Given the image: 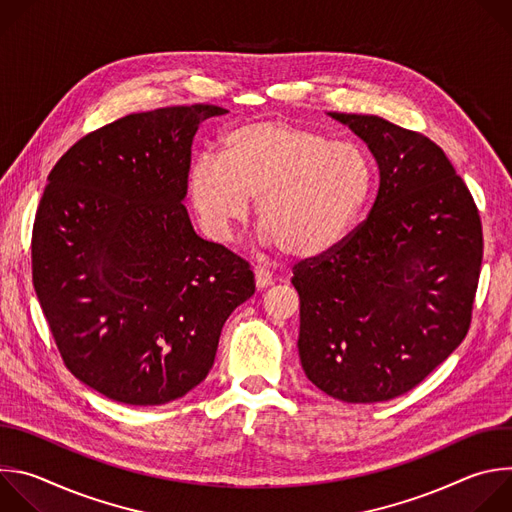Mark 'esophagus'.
<instances>
[{"instance_id":"1","label":"esophagus","mask_w":512,"mask_h":512,"mask_svg":"<svg viewBox=\"0 0 512 512\" xmlns=\"http://www.w3.org/2000/svg\"><path fill=\"white\" fill-rule=\"evenodd\" d=\"M273 283V275L267 269H255V285L257 289H265Z\"/></svg>"}]
</instances>
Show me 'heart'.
I'll use <instances>...</instances> for the list:
<instances>
[{"label": "heart", "mask_w": 512, "mask_h": 512, "mask_svg": "<svg viewBox=\"0 0 512 512\" xmlns=\"http://www.w3.org/2000/svg\"><path fill=\"white\" fill-rule=\"evenodd\" d=\"M375 180V160L364 145L265 119L231 129L218 158L198 156L188 196L204 233L216 241L245 221L249 198H257L265 241L291 257L312 259L354 227Z\"/></svg>", "instance_id": "heart-1"}]
</instances>
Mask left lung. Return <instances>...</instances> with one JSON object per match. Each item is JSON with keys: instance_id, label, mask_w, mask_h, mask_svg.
<instances>
[{"instance_id": "8db88e82", "label": "left lung", "mask_w": 512, "mask_h": 512, "mask_svg": "<svg viewBox=\"0 0 512 512\" xmlns=\"http://www.w3.org/2000/svg\"><path fill=\"white\" fill-rule=\"evenodd\" d=\"M371 150L379 192L332 253L296 265L306 377L346 403L395 399L464 340L482 227L454 166L421 133L377 115L328 113Z\"/></svg>"}]
</instances>
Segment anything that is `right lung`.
<instances>
[{
    "mask_svg": "<svg viewBox=\"0 0 512 512\" xmlns=\"http://www.w3.org/2000/svg\"><path fill=\"white\" fill-rule=\"evenodd\" d=\"M214 105L121 117L56 162L32 233L42 312L79 381L137 407L176 401L210 373L218 338L255 294L249 263L196 235L192 141Z\"/></svg>",
    "mask_w": 512,
    "mask_h": 512,
    "instance_id": "right-lung-1",
    "label": "right lung"
}]
</instances>
